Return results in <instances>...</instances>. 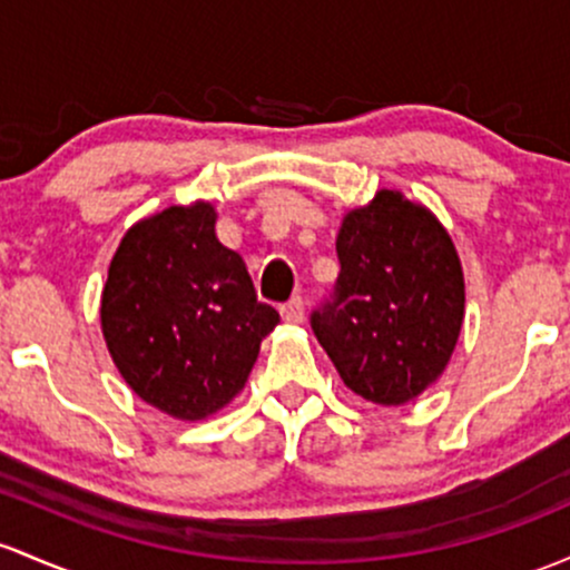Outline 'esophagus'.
Instances as JSON below:
<instances>
[{
    "instance_id": "34e87169",
    "label": "esophagus",
    "mask_w": 570,
    "mask_h": 570,
    "mask_svg": "<svg viewBox=\"0 0 570 570\" xmlns=\"http://www.w3.org/2000/svg\"><path fill=\"white\" fill-rule=\"evenodd\" d=\"M281 316H284V322H289V324H297V322H303V316H305V305H303V297H292L289 303H284V305H281Z\"/></svg>"
}]
</instances>
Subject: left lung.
Masks as SVG:
<instances>
[{
	"instance_id": "1",
	"label": "left lung",
	"mask_w": 570,
	"mask_h": 570,
	"mask_svg": "<svg viewBox=\"0 0 570 570\" xmlns=\"http://www.w3.org/2000/svg\"><path fill=\"white\" fill-rule=\"evenodd\" d=\"M335 252L341 273L311 330L348 390L409 403L458 346L465 281L452 237L428 208L381 189L343 216Z\"/></svg>"
}]
</instances>
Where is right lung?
I'll list each match as a JSON object with an SVG mask.
<instances>
[{"instance_id": "1", "label": "right lung", "mask_w": 570, "mask_h": 570, "mask_svg": "<svg viewBox=\"0 0 570 570\" xmlns=\"http://www.w3.org/2000/svg\"><path fill=\"white\" fill-rule=\"evenodd\" d=\"M99 318L135 395L186 422L246 386L262 337L281 322L256 299L240 254L218 243L210 203L173 205L124 235Z\"/></svg>"}]
</instances>
